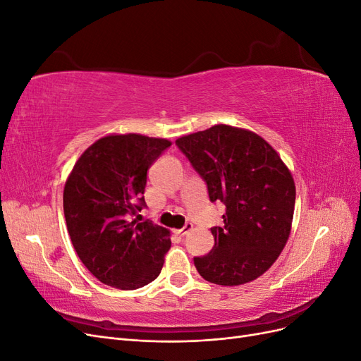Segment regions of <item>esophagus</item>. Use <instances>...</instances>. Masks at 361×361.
I'll use <instances>...</instances> for the list:
<instances>
[{
	"mask_svg": "<svg viewBox=\"0 0 361 361\" xmlns=\"http://www.w3.org/2000/svg\"><path fill=\"white\" fill-rule=\"evenodd\" d=\"M192 228H194V226H192V223H187V224H185L182 228H179V231H178V233L180 235V236H183V235H187L188 232H191L192 231Z\"/></svg>",
	"mask_w": 361,
	"mask_h": 361,
	"instance_id": "1",
	"label": "esophagus"
}]
</instances>
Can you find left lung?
I'll use <instances>...</instances> for the list:
<instances>
[{"label":"left lung","mask_w":361,"mask_h":361,"mask_svg":"<svg viewBox=\"0 0 361 361\" xmlns=\"http://www.w3.org/2000/svg\"><path fill=\"white\" fill-rule=\"evenodd\" d=\"M207 185L211 202L226 204L214 248L194 257L199 274L221 286L260 277L285 248L292 227L295 182L280 155L253 130L215 125L176 140Z\"/></svg>","instance_id":"obj_1"}]
</instances>
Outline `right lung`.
<instances>
[{"mask_svg": "<svg viewBox=\"0 0 361 361\" xmlns=\"http://www.w3.org/2000/svg\"><path fill=\"white\" fill-rule=\"evenodd\" d=\"M171 146L166 138L110 134L84 150L63 191V209L73 248L104 285L143 288L162 269L170 231L130 221L146 206L147 170Z\"/></svg>", "mask_w": 361, "mask_h": 361, "instance_id": "right-lung-1", "label": "right lung"}]
</instances>
